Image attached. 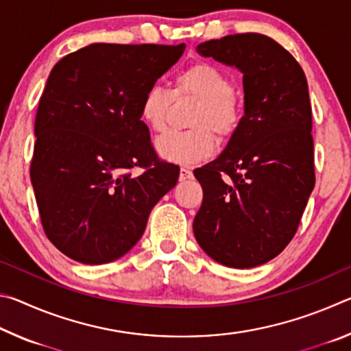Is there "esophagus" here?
I'll list each match as a JSON object with an SVG mask.
<instances>
[{
  "label": "esophagus",
  "mask_w": 351,
  "mask_h": 351,
  "mask_svg": "<svg viewBox=\"0 0 351 351\" xmlns=\"http://www.w3.org/2000/svg\"><path fill=\"white\" fill-rule=\"evenodd\" d=\"M193 176L192 170L187 169V167H181L180 170V181H186V180H190V178Z\"/></svg>",
  "instance_id": "obj_1"
}]
</instances>
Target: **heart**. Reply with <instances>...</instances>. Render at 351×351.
Returning a JSON list of instances; mask_svg holds the SVG:
<instances>
[{"mask_svg":"<svg viewBox=\"0 0 351 351\" xmlns=\"http://www.w3.org/2000/svg\"><path fill=\"white\" fill-rule=\"evenodd\" d=\"M176 94L198 100L187 132H169L154 142L159 156L171 162H199L215 152V139H229L241 122L239 97L230 77L210 63H197L178 75ZM171 102L167 88L150 86L141 100V117L153 132H162Z\"/></svg>","mask_w":351,"mask_h":351,"instance_id":"1","label":"heart"}]
</instances>
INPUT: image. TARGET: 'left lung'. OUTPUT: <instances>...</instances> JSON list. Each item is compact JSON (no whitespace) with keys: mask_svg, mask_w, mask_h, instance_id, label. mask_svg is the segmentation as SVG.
<instances>
[{"mask_svg":"<svg viewBox=\"0 0 351 351\" xmlns=\"http://www.w3.org/2000/svg\"><path fill=\"white\" fill-rule=\"evenodd\" d=\"M197 51L243 74L245 116L223 153L193 170L203 187L193 234L218 263L254 268L293 240L314 189L306 77L285 47L261 34L226 35Z\"/></svg>","mask_w":351,"mask_h":351,"instance_id":"8db88e82","label":"left lung"}]
</instances>
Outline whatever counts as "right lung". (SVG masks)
Instances as JSON below:
<instances>
[{"label":"right lung","instance_id":"right-lung-1","mask_svg":"<svg viewBox=\"0 0 351 351\" xmlns=\"http://www.w3.org/2000/svg\"><path fill=\"white\" fill-rule=\"evenodd\" d=\"M184 49L93 43L52 68L35 116L31 181L45 234L69 258H121L176 186L180 167L158 158L141 100ZM138 167L145 171L133 176Z\"/></svg>","mask_w":351,"mask_h":351}]
</instances>
